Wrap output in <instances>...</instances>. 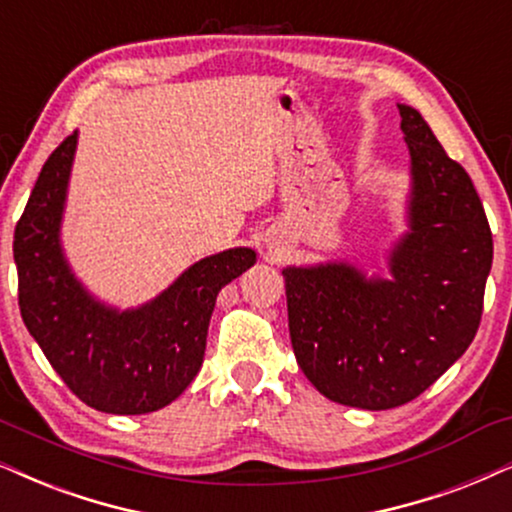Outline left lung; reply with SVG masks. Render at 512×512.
<instances>
[{
	"mask_svg": "<svg viewBox=\"0 0 512 512\" xmlns=\"http://www.w3.org/2000/svg\"><path fill=\"white\" fill-rule=\"evenodd\" d=\"M397 108L411 183L407 232L388 251L390 280L345 261L282 270L298 367L331 402L369 411L411 402L466 353L494 256L466 169L421 112Z\"/></svg>",
	"mask_w": 512,
	"mask_h": 512,
	"instance_id": "left-lung-1",
	"label": "left lung"
}]
</instances>
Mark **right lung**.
Returning <instances> with one entry per match:
<instances>
[{"label":"right lung","instance_id":"add662e5","mask_svg":"<svg viewBox=\"0 0 512 512\" xmlns=\"http://www.w3.org/2000/svg\"><path fill=\"white\" fill-rule=\"evenodd\" d=\"M75 150L77 131L46 159L13 232L18 305L30 336L79 400L105 414H150L197 376L218 291L256 263V251L235 247L202 258L138 308L98 301L61 244Z\"/></svg>","mask_w":512,"mask_h":512}]
</instances>
